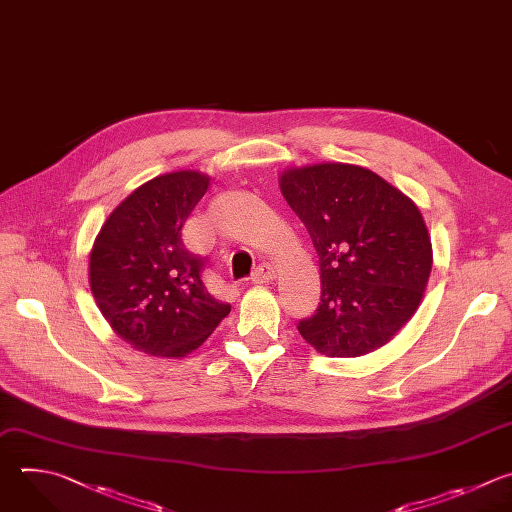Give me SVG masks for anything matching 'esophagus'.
I'll return each mask as SVG.
<instances>
[{
	"instance_id": "obj_1",
	"label": "esophagus",
	"mask_w": 512,
	"mask_h": 512,
	"mask_svg": "<svg viewBox=\"0 0 512 512\" xmlns=\"http://www.w3.org/2000/svg\"><path fill=\"white\" fill-rule=\"evenodd\" d=\"M274 278H276V270L270 264H260L252 274L254 284H266V282H272Z\"/></svg>"
}]
</instances>
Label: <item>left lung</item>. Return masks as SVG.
<instances>
[{"label":"left lung","instance_id":"8db88e82","mask_svg":"<svg viewBox=\"0 0 512 512\" xmlns=\"http://www.w3.org/2000/svg\"><path fill=\"white\" fill-rule=\"evenodd\" d=\"M280 191L319 254L321 302L298 333L327 357H361L414 317L432 272L416 203L377 173L317 163L280 173Z\"/></svg>","mask_w":512,"mask_h":512}]
</instances>
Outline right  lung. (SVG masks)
Wrapping results in <instances>:
<instances>
[{
	"mask_svg": "<svg viewBox=\"0 0 512 512\" xmlns=\"http://www.w3.org/2000/svg\"><path fill=\"white\" fill-rule=\"evenodd\" d=\"M210 177L173 171L137 187L100 228L88 266L102 317L135 349L185 357L230 315L203 282L206 258L191 254L181 228Z\"/></svg>",
	"mask_w": 512,
	"mask_h": 512,
	"instance_id": "1",
	"label": "right lung"
}]
</instances>
